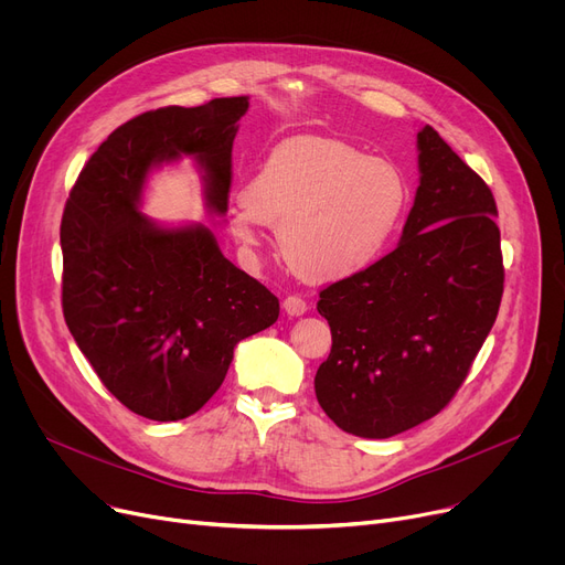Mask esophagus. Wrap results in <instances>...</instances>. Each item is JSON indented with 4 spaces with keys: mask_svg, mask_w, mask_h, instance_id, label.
<instances>
[{
    "mask_svg": "<svg viewBox=\"0 0 565 565\" xmlns=\"http://www.w3.org/2000/svg\"><path fill=\"white\" fill-rule=\"evenodd\" d=\"M284 311L288 316H302V313H307V302L302 298H298V295H288V298L284 300Z\"/></svg>",
    "mask_w": 565,
    "mask_h": 565,
    "instance_id": "34e87169",
    "label": "esophagus"
}]
</instances>
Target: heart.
Wrapping results in <instances>:
<instances>
[{
	"instance_id": "b5f03b06",
	"label": "heart",
	"mask_w": 565,
	"mask_h": 565,
	"mask_svg": "<svg viewBox=\"0 0 565 565\" xmlns=\"http://www.w3.org/2000/svg\"><path fill=\"white\" fill-rule=\"evenodd\" d=\"M409 201L401 167L343 139L302 135L277 143L228 205V226L258 247L279 226L295 273L328 284L364 273L394 237Z\"/></svg>"
}]
</instances>
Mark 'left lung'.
<instances>
[{
	"label": "left lung",
	"instance_id": "8db88e82",
	"mask_svg": "<svg viewBox=\"0 0 565 565\" xmlns=\"http://www.w3.org/2000/svg\"><path fill=\"white\" fill-rule=\"evenodd\" d=\"M401 243L320 290L332 352L316 398L345 433L387 439L435 417L465 382L503 295L497 203L430 126Z\"/></svg>",
	"mask_w": 565,
	"mask_h": 565
}]
</instances>
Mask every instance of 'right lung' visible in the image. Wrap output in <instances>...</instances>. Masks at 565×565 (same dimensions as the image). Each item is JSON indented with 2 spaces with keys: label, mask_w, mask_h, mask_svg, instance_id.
I'll list each match as a JSON object with an SVG mask.
<instances>
[{
  "label": "right lung",
  "mask_w": 565,
  "mask_h": 565,
  "mask_svg": "<svg viewBox=\"0 0 565 565\" xmlns=\"http://www.w3.org/2000/svg\"><path fill=\"white\" fill-rule=\"evenodd\" d=\"M247 96L160 107L118 126L88 158L62 217V307L105 387L139 417L178 422L220 390L233 348L279 318V300L224 258L211 228L139 213L146 175L192 156L224 215Z\"/></svg>",
  "instance_id": "right-lung-1"
}]
</instances>
